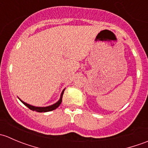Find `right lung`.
Wrapping results in <instances>:
<instances>
[{"label": "right lung", "mask_w": 148, "mask_h": 148, "mask_svg": "<svg viewBox=\"0 0 148 148\" xmlns=\"http://www.w3.org/2000/svg\"><path fill=\"white\" fill-rule=\"evenodd\" d=\"M64 90H65V89H64L63 91L62 92V93H61L60 98H59V99L57 101V102H56V103H54V104H51V105L46 106V107H36V106L31 105V104H28V103L23 102V101L21 100V99L19 97H18V98L20 99L21 102L23 103L24 105H26V107H28L30 110H33V111L38 112H50V111H52V110H56L57 107H59V106L60 105L61 103H62V97H63V94H64Z\"/></svg>", "instance_id": "1"}]
</instances>
